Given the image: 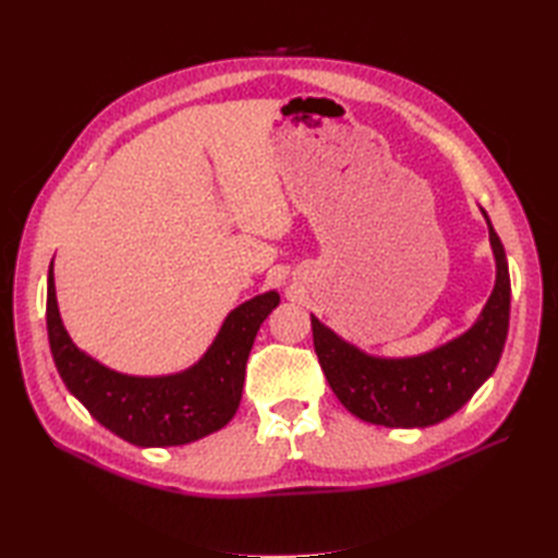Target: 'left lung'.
<instances>
[{
	"label": "left lung",
	"instance_id": "obj_1",
	"mask_svg": "<svg viewBox=\"0 0 558 558\" xmlns=\"http://www.w3.org/2000/svg\"><path fill=\"white\" fill-rule=\"evenodd\" d=\"M489 240L496 256L492 298L480 322L444 348L410 360H376L348 345L312 316L318 364L338 400L354 417L396 429L432 426L458 412L494 374L508 333L511 278L504 244L492 222Z\"/></svg>",
	"mask_w": 558,
	"mask_h": 558
}]
</instances>
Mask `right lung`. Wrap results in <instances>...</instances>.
Here are the masks:
<instances>
[{"label": "right lung", "mask_w": 558, "mask_h": 558, "mask_svg": "<svg viewBox=\"0 0 558 558\" xmlns=\"http://www.w3.org/2000/svg\"><path fill=\"white\" fill-rule=\"evenodd\" d=\"M278 302V292H266L236 306L204 360L184 374L136 378L105 369L76 350L57 312L50 266L47 338L62 381L105 429L144 448L182 446L222 429L234 417L256 330Z\"/></svg>", "instance_id": "right-lung-1"}]
</instances>
